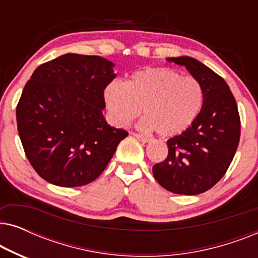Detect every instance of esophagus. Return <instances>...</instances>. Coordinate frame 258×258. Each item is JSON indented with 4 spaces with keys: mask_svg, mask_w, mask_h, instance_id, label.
<instances>
[{
    "mask_svg": "<svg viewBox=\"0 0 258 258\" xmlns=\"http://www.w3.org/2000/svg\"><path fill=\"white\" fill-rule=\"evenodd\" d=\"M133 135L136 137L137 140H140L141 142H143V143H148V142H150V139L148 136H143V135H140V134H136V133H133Z\"/></svg>",
    "mask_w": 258,
    "mask_h": 258,
    "instance_id": "esophagus-1",
    "label": "esophagus"
}]
</instances>
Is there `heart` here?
<instances>
[{"label":"heart","mask_w":258,"mask_h":258,"mask_svg":"<svg viewBox=\"0 0 258 258\" xmlns=\"http://www.w3.org/2000/svg\"><path fill=\"white\" fill-rule=\"evenodd\" d=\"M104 98L117 126H128L143 109V129L175 136L185 132L199 116L203 90L199 81L183 77L174 69L148 68L134 74L126 83H109Z\"/></svg>","instance_id":"obj_1"}]
</instances>
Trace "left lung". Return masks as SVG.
Returning a JSON list of instances; mask_svg holds the SVG:
<instances>
[{
    "label": "left lung",
    "mask_w": 258,
    "mask_h": 258,
    "mask_svg": "<svg viewBox=\"0 0 258 258\" xmlns=\"http://www.w3.org/2000/svg\"><path fill=\"white\" fill-rule=\"evenodd\" d=\"M184 66L203 90L199 116L181 135L167 141L168 156L153 174L164 189L179 195H199L227 172L237 150L241 119L235 97L220 75L189 56L169 57Z\"/></svg>",
    "instance_id": "8db88e82"
}]
</instances>
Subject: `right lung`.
<instances>
[{"instance_id":"add662e5","label":"right lung","mask_w":258,"mask_h":258,"mask_svg":"<svg viewBox=\"0 0 258 258\" xmlns=\"http://www.w3.org/2000/svg\"><path fill=\"white\" fill-rule=\"evenodd\" d=\"M114 63L66 54L33 73L16 107L17 130L35 171L58 186L86 185L100 176L128 136L105 121L104 89Z\"/></svg>"}]
</instances>
